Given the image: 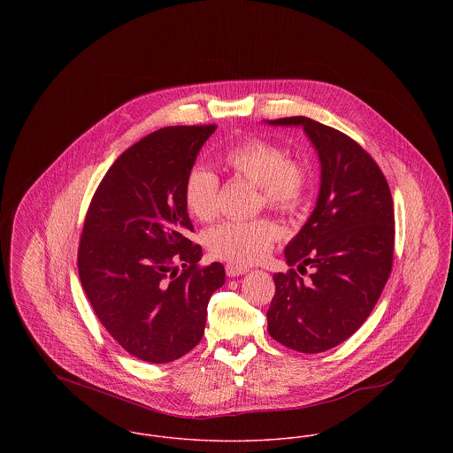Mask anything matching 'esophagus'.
Masks as SVG:
<instances>
[{"mask_svg": "<svg viewBox=\"0 0 453 453\" xmlns=\"http://www.w3.org/2000/svg\"><path fill=\"white\" fill-rule=\"evenodd\" d=\"M225 270H226V275H230V277H237V275H242V273L250 272V266L237 265V263H226Z\"/></svg>", "mask_w": 453, "mask_h": 453, "instance_id": "34e87169", "label": "esophagus"}]
</instances>
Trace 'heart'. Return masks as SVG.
I'll list each match as a JSON object with an SVG mask.
<instances>
[{
    "label": "heart",
    "mask_w": 453,
    "mask_h": 453,
    "mask_svg": "<svg viewBox=\"0 0 453 453\" xmlns=\"http://www.w3.org/2000/svg\"><path fill=\"white\" fill-rule=\"evenodd\" d=\"M225 165L239 178L258 187V205L282 214L296 212L311 190V169L305 162L263 137H248L223 153ZM188 212L198 221H211L219 212V178L203 165L190 169L183 187ZM279 226L268 219H232L211 228L205 244L211 255L237 265L265 258L279 239Z\"/></svg>",
    "instance_id": "b5f03b06"
}]
</instances>
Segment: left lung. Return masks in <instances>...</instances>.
<instances>
[{"mask_svg": "<svg viewBox=\"0 0 453 453\" xmlns=\"http://www.w3.org/2000/svg\"><path fill=\"white\" fill-rule=\"evenodd\" d=\"M302 126L321 160V190L314 212L286 246L289 268L273 273L275 295L268 333L288 349L329 350L368 319L392 270L394 205L388 180L352 137L307 117L270 120Z\"/></svg>", "mask_w": 453, "mask_h": 453, "instance_id": "8db88e82", "label": "left lung"}]
</instances>
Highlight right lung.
Instances as JSON below:
<instances>
[{"instance_id": "right-lung-1", "label": "right lung", "mask_w": 453, "mask_h": 453, "mask_svg": "<svg viewBox=\"0 0 453 453\" xmlns=\"http://www.w3.org/2000/svg\"><path fill=\"white\" fill-rule=\"evenodd\" d=\"M216 126L155 130L127 148L90 200L78 246L81 288L130 356L162 365L202 340L221 263L202 266L183 200L187 174ZM182 270H179V266Z\"/></svg>"}]
</instances>
